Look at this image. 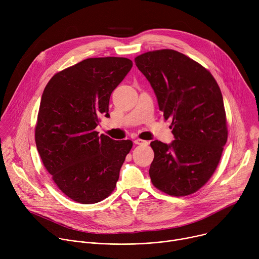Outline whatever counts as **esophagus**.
<instances>
[{
    "mask_svg": "<svg viewBox=\"0 0 259 259\" xmlns=\"http://www.w3.org/2000/svg\"><path fill=\"white\" fill-rule=\"evenodd\" d=\"M134 143L135 144H149V142H147V141H145V140H142V139H139V138H137V139H135L134 140Z\"/></svg>",
    "mask_w": 259,
    "mask_h": 259,
    "instance_id": "1",
    "label": "esophagus"
}]
</instances>
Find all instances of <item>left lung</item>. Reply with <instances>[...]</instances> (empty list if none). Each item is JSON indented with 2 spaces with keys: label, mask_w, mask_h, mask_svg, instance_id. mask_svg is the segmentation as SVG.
Returning <instances> with one entry per match:
<instances>
[{
  "label": "left lung",
  "mask_w": 259,
  "mask_h": 259,
  "mask_svg": "<svg viewBox=\"0 0 259 259\" xmlns=\"http://www.w3.org/2000/svg\"><path fill=\"white\" fill-rule=\"evenodd\" d=\"M150 82L174 140L151 142L154 186L171 196H188L209 180L228 140L224 98L215 79L200 63L164 49L135 58Z\"/></svg>",
  "instance_id": "left-lung-1"
}]
</instances>
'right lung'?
Masks as SVG:
<instances>
[{
  "mask_svg": "<svg viewBox=\"0 0 259 259\" xmlns=\"http://www.w3.org/2000/svg\"><path fill=\"white\" fill-rule=\"evenodd\" d=\"M132 65L124 57L88 58L57 72L44 89L36 149L59 190L78 203L110 195L133 145L95 131L99 117H109L110 94Z\"/></svg>",
  "mask_w": 259,
  "mask_h": 259,
  "instance_id": "1",
  "label": "right lung"
}]
</instances>
